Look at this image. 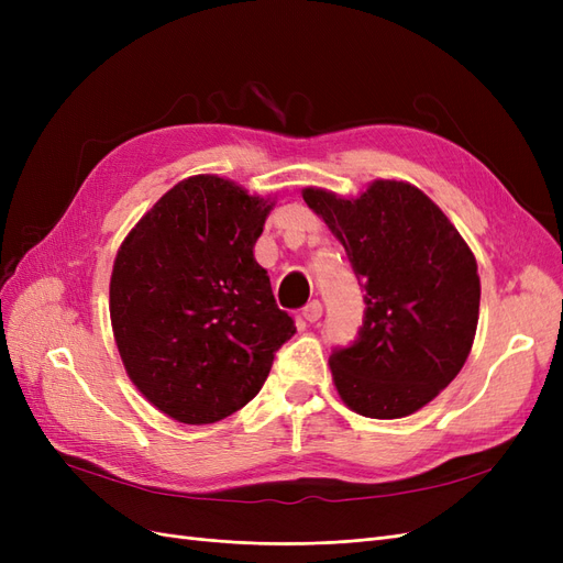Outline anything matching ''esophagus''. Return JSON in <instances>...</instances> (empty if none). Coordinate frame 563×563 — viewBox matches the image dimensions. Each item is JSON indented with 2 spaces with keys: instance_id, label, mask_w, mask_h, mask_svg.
Masks as SVG:
<instances>
[{
  "instance_id": "1",
  "label": "esophagus",
  "mask_w": 563,
  "mask_h": 563,
  "mask_svg": "<svg viewBox=\"0 0 563 563\" xmlns=\"http://www.w3.org/2000/svg\"><path fill=\"white\" fill-rule=\"evenodd\" d=\"M321 314H323V305L319 302V300H312V302H308V305H305V308H302V319L305 321H319L321 319Z\"/></svg>"
}]
</instances>
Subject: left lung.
Wrapping results in <instances>:
<instances>
[{"label":"left lung","mask_w":563,"mask_h":563,"mask_svg":"<svg viewBox=\"0 0 563 563\" xmlns=\"http://www.w3.org/2000/svg\"><path fill=\"white\" fill-rule=\"evenodd\" d=\"M366 291L360 335L331 354L343 401L391 420L430 404L463 368L479 321L482 286L463 236L418 187L376 180L356 199L305 187Z\"/></svg>","instance_id":"1"}]
</instances>
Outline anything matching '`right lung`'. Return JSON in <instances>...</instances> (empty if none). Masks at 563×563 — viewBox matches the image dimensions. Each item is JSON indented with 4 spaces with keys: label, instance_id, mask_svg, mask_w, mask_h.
I'll list each match as a JSON object with an SVG mask.
<instances>
[{
    "label": "right lung",
    "instance_id": "obj_1",
    "mask_svg": "<svg viewBox=\"0 0 563 563\" xmlns=\"http://www.w3.org/2000/svg\"><path fill=\"white\" fill-rule=\"evenodd\" d=\"M269 209L230 180L187 178L117 253V347L133 385L168 418L207 424L240 411L296 333L253 258Z\"/></svg>",
    "mask_w": 563,
    "mask_h": 563
}]
</instances>
